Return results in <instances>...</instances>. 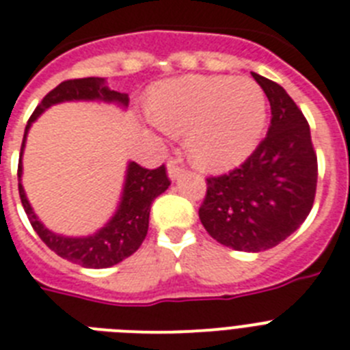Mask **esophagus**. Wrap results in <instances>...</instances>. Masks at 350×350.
I'll use <instances>...</instances> for the list:
<instances>
[{"label":"esophagus","instance_id":"esophagus-1","mask_svg":"<svg viewBox=\"0 0 350 350\" xmlns=\"http://www.w3.org/2000/svg\"><path fill=\"white\" fill-rule=\"evenodd\" d=\"M167 174H169V178L172 181L174 180H180L181 176H183V169L181 167H178L174 163V161H170L169 165H167Z\"/></svg>","mask_w":350,"mask_h":350}]
</instances>
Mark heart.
<instances>
[{
    "mask_svg": "<svg viewBox=\"0 0 350 350\" xmlns=\"http://www.w3.org/2000/svg\"><path fill=\"white\" fill-rule=\"evenodd\" d=\"M147 111L167 133H185V147L196 165L221 172L241 165L257 149L268 100L252 79L189 75L156 84Z\"/></svg>",
    "mask_w": 350,
    "mask_h": 350,
    "instance_id": "heart-1",
    "label": "heart"
}]
</instances>
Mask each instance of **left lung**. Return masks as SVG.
<instances>
[{"mask_svg":"<svg viewBox=\"0 0 350 350\" xmlns=\"http://www.w3.org/2000/svg\"><path fill=\"white\" fill-rule=\"evenodd\" d=\"M271 106L268 135L239 169L206 180L204 230L239 252H262L288 239L313 208L318 163L308 120L277 82L252 73Z\"/></svg>","mask_w":350,"mask_h":350,"instance_id":"obj_1","label":"left lung"}]
</instances>
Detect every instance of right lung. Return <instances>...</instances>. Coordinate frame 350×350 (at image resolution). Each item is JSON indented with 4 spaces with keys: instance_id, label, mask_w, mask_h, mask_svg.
<instances>
[{
    "instance_id": "add662e5",
    "label": "right lung",
    "mask_w": 350,
    "mask_h": 350,
    "mask_svg": "<svg viewBox=\"0 0 350 350\" xmlns=\"http://www.w3.org/2000/svg\"><path fill=\"white\" fill-rule=\"evenodd\" d=\"M81 100L116 104L122 109L129 106V95L111 90L106 84V79H102V77H86V79H73V81L61 82L55 90H52L42 98L41 104L36 107V111L30 116L27 127H25L18 169L19 198H21L23 208L28 215V221L37 232V235L59 257L66 258L70 262L81 264L82 268H111L140 248L144 239H146L147 230H149L150 204L158 196L163 194L169 189L170 181L167 178L163 165L154 170H149L140 167L135 161H129L118 206H116L115 214L111 215L109 221L102 228L90 235H81V237L55 234L52 230H48L36 215L32 204L27 198V192L23 189V150H25V144H27L28 131L48 107L61 104V102Z\"/></svg>"
}]
</instances>
